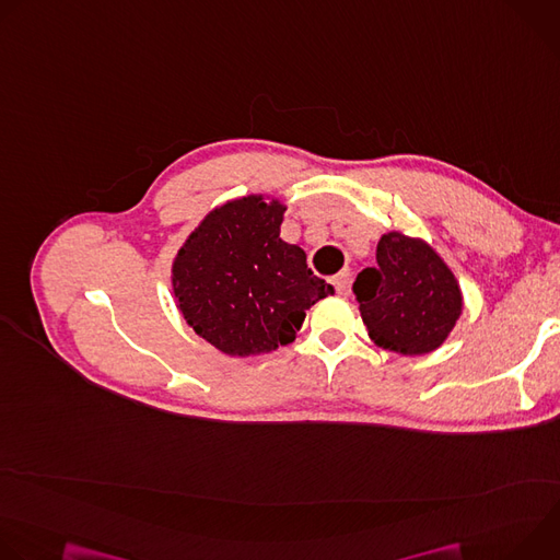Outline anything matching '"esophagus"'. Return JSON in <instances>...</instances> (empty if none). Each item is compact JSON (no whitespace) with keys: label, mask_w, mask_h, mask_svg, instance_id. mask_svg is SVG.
<instances>
[{"label":"esophagus","mask_w":560,"mask_h":560,"mask_svg":"<svg viewBox=\"0 0 560 560\" xmlns=\"http://www.w3.org/2000/svg\"><path fill=\"white\" fill-rule=\"evenodd\" d=\"M335 288L339 294H348V288H350V270H341L335 279H332Z\"/></svg>","instance_id":"34e87169"}]
</instances>
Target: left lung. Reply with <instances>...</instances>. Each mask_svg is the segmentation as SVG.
Segmentation results:
<instances>
[{"mask_svg": "<svg viewBox=\"0 0 560 560\" xmlns=\"http://www.w3.org/2000/svg\"><path fill=\"white\" fill-rule=\"evenodd\" d=\"M372 341L398 354H428L452 332L463 307L458 283L421 238L387 232L376 246V268L352 285Z\"/></svg>", "mask_w": 560, "mask_h": 560, "instance_id": "left-lung-1", "label": "left lung"}]
</instances>
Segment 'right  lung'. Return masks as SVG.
<instances>
[{
  "label": "right lung",
  "mask_w": 560,
  "mask_h": 560,
  "mask_svg": "<svg viewBox=\"0 0 560 560\" xmlns=\"http://www.w3.org/2000/svg\"><path fill=\"white\" fill-rule=\"evenodd\" d=\"M279 201L250 195L214 208L173 266L188 326L230 357L272 352L294 341L305 310L332 292L305 253L279 236Z\"/></svg>",
  "instance_id": "add662e5"
}]
</instances>
